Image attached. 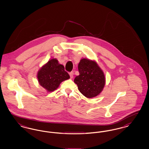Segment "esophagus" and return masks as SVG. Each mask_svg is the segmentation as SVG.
Returning a JSON list of instances; mask_svg holds the SVG:
<instances>
[{"label":"esophagus","instance_id":"34e87169","mask_svg":"<svg viewBox=\"0 0 149 149\" xmlns=\"http://www.w3.org/2000/svg\"><path fill=\"white\" fill-rule=\"evenodd\" d=\"M69 75H70V78L72 79V78H73V76H74V72L72 71H71L70 72H69Z\"/></svg>","mask_w":149,"mask_h":149}]
</instances>
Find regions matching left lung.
I'll use <instances>...</instances> for the list:
<instances>
[{
    "label": "left lung",
    "mask_w": 149,
    "mask_h": 149,
    "mask_svg": "<svg viewBox=\"0 0 149 149\" xmlns=\"http://www.w3.org/2000/svg\"><path fill=\"white\" fill-rule=\"evenodd\" d=\"M79 75L74 82L80 92L87 98L98 95L105 85V77L95 61L83 58L78 65Z\"/></svg>",
    "instance_id": "obj_1"
}]
</instances>
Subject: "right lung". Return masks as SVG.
Returning a JSON list of instances; mask_svg holds the SVG:
<instances>
[{
  "label": "right lung",
  "mask_w": 149,
  "mask_h": 149,
  "mask_svg": "<svg viewBox=\"0 0 149 149\" xmlns=\"http://www.w3.org/2000/svg\"><path fill=\"white\" fill-rule=\"evenodd\" d=\"M38 82L47 91L56 89L60 84L70 78L63 65L58 64L56 59H51L43 66L37 74Z\"/></svg>",
  "instance_id": "add662e5"
}]
</instances>
